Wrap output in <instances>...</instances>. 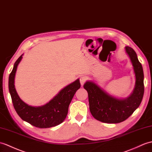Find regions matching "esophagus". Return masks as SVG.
Returning a JSON list of instances; mask_svg holds the SVG:
<instances>
[{
	"instance_id": "esophagus-1",
	"label": "esophagus",
	"mask_w": 152,
	"mask_h": 152,
	"mask_svg": "<svg viewBox=\"0 0 152 152\" xmlns=\"http://www.w3.org/2000/svg\"><path fill=\"white\" fill-rule=\"evenodd\" d=\"M86 80H87V77L86 76H81L80 77V83H81V86H83V84L85 83V82H86Z\"/></svg>"
}]
</instances>
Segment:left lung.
Returning <instances> with one entry per match:
<instances>
[{"label":"left lung","instance_id":"obj_1","mask_svg":"<svg viewBox=\"0 0 152 152\" xmlns=\"http://www.w3.org/2000/svg\"><path fill=\"white\" fill-rule=\"evenodd\" d=\"M135 75V86L132 93L126 98H117L108 94L93 82L87 81L83 87L88 93L89 109L93 117L100 122L116 124L131 116L142 102L144 86L142 66L136 52L129 47H126Z\"/></svg>","mask_w":152,"mask_h":152}]
</instances>
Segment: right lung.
Instances as JSON below:
<instances>
[{"label": "right lung", "mask_w": 152, "mask_h": 152, "mask_svg": "<svg viewBox=\"0 0 152 152\" xmlns=\"http://www.w3.org/2000/svg\"><path fill=\"white\" fill-rule=\"evenodd\" d=\"M23 54L14 64L8 81V87L17 113L24 121L39 128H48L58 126L65 119L69 104L74 95L80 88L79 79L63 88L52 99L44 105L34 107L28 105L20 99L15 88V76Z\"/></svg>", "instance_id": "add662e5"}]
</instances>
